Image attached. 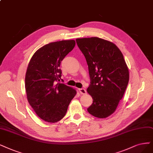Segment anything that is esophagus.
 <instances>
[{"mask_svg": "<svg viewBox=\"0 0 153 153\" xmlns=\"http://www.w3.org/2000/svg\"><path fill=\"white\" fill-rule=\"evenodd\" d=\"M79 91L80 93L82 94H86V90L84 88H80L79 89Z\"/></svg>", "mask_w": 153, "mask_h": 153, "instance_id": "34e87169", "label": "esophagus"}]
</instances>
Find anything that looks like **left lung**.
Wrapping results in <instances>:
<instances>
[{"label": "left lung", "mask_w": 153, "mask_h": 153, "mask_svg": "<svg viewBox=\"0 0 153 153\" xmlns=\"http://www.w3.org/2000/svg\"><path fill=\"white\" fill-rule=\"evenodd\" d=\"M78 47L88 65V93L93 103L88 111L104 118L114 114L128 85L129 72L123 54L112 42L98 37L77 38Z\"/></svg>", "instance_id": "left-lung-1"}]
</instances>
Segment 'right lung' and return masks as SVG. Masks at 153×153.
I'll return each mask as SVG.
<instances>
[{
	"label": "right lung",
	"instance_id": "1",
	"mask_svg": "<svg viewBox=\"0 0 153 153\" xmlns=\"http://www.w3.org/2000/svg\"><path fill=\"white\" fill-rule=\"evenodd\" d=\"M75 40L50 43L34 53L25 76L27 99L36 115L49 123L65 116L76 89L60 82L61 61L72 50Z\"/></svg>",
	"mask_w": 153,
	"mask_h": 153
}]
</instances>
